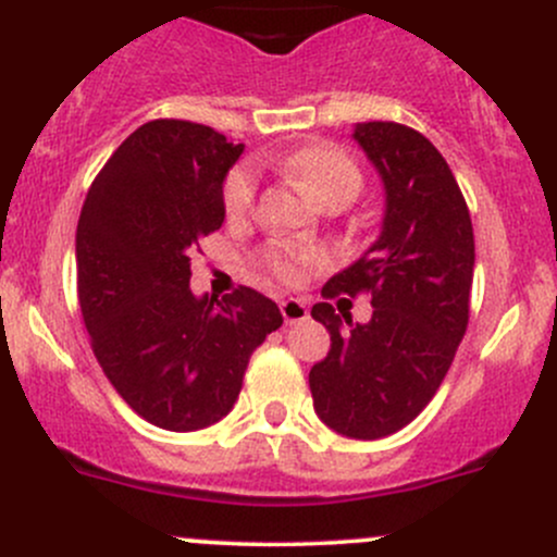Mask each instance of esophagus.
Returning <instances> with one entry per match:
<instances>
[{"mask_svg":"<svg viewBox=\"0 0 557 557\" xmlns=\"http://www.w3.org/2000/svg\"><path fill=\"white\" fill-rule=\"evenodd\" d=\"M280 312H283L285 323L288 325L304 323V320L309 318V307L301 298H285V301H280Z\"/></svg>","mask_w":557,"mask_h":557,"instance_id":"1","label":"esophagus"}]
</instances>
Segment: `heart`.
Listing matches in <instances>:
<instances>
[{
    "label": "heart",
    "instance_id": "heart-1",
    "mask_svg": "<svg viewBox=\"0 0 557 557\" xmlns=\"http://www.w3.org/2000/svg\"><path fill=\"white\" fill-rule=\"evenodd\" d=\"M277 165L283 168L290 178H296L314 200L323 202L325 197L344 195L355 200L360 191V171L347 151L331 144H312L304 149L290 151V154L280 157ZM256 189H259V178L250 165H237L226 175L224 181V208L232 219H243L250 213L256 202ZM323 261V250L309 248V245L294 243H277L263 253V267L283 283L294 285L301 283L304 272L312 263Z\"/></svg>",
    "mask_w": 557,
    "mask_h": 557
}]
</instances>
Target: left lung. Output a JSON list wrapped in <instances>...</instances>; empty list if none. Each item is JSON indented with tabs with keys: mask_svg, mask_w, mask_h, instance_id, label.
<instances>
[{
	"mask_svg": "<svg viewBox=\"0 0 557 557\" xmlns=\"http://www.w3.org/2000/svg\"><path fill=\"white\" fill-rule=\"evenodd\" d=\"M352 138L382 175L384 221L323 296L368 294L373 314L352 323L333 304H314L331 352L309 371V389L333 432L376 441L411 424L446 379L470 320L475 237L448 162L421 133L357 122Z\"/></svg>",
	"mask_w": 557,
	"mask_h": 557,
	"instance_id": "1",
	"label": "left lung"
}]
</instances>
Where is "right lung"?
I'll list each match as a JSON object with an SVG mask.
<instances>
[{"label":"right lung","mask_w":557,"mask_h":557,"mask_svg":"<svg viewBox=\"0 0 557 557\" xmlns=\"http://www.w3.org/2000/svg\"><path fill=\"white\" fill-rule=\"evenodd\" d=\"M243 154L213 127L140 125L96 175L77 224V294L92 352L149 424L191 432L232 411L253 349L283 325L239 285L195 296L191 253L224 224V178Z\"/></svg>","instance_id":"right-lung-1"}]
</instances>
